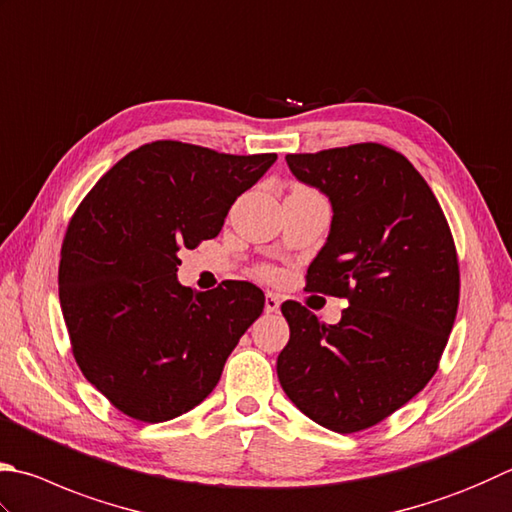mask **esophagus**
Masks as SVG:
<instances>
[{"label":"esophagus","instance_id":"obj_1","mask_svg":"<svg viewBox=\"0 0 512 512\" xmlns=\"http://www.w3.org/2000/svg\"><path fill=\"white\" fill-rule=\"evenodd\" d=\"M278 307H281V298H278L276 294L267 292L265 294V312L272 314V312H278Z\"/></svg>","mask_w":512,"mask_h":512}]
</instances>
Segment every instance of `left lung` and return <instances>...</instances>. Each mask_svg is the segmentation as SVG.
<instances>
[{"instance_id":"left-lung-1","label":"left lung","mask_w":512,"mask_h":512,"mask_svg":"<svg viewBox=\"0 0 512 512\" xmlns=\"http://www.w3.org/2000/svg\"><path fill=\"white\" fill-rule=\"evenodd\" d=\"M330 198L332 225L307 289L347 298L336 325L285 301L289 341L276 372L294 406L350 435L390 417L437 372L459 305V263L439 202L383 144L285 156Z\"/></svg>"}]
</instances>
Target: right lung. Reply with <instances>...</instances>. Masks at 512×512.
Returning a JSON list of instances; mask_svg holds the SVG:
<instances>
[{
  "instance_id": "obj_1",
  "label": "right lung",
  "mask_w": 512,
  "mask_h": 512,
  "mask_svg": "<svg viewBox=\"0 0 512 512\" xmlns=\"http://www.w3.org/2000/svg\"><path fill=\"white\" fill-rule=\"evenodd\" d=\"M274 162L158 140L124 156L77 207L62 245V314L86 381L131 419L169 421L205 401L263 314L252 283L194 292L176 272L180 249L216 238Z\"/></svg>"
}]
</instances>
